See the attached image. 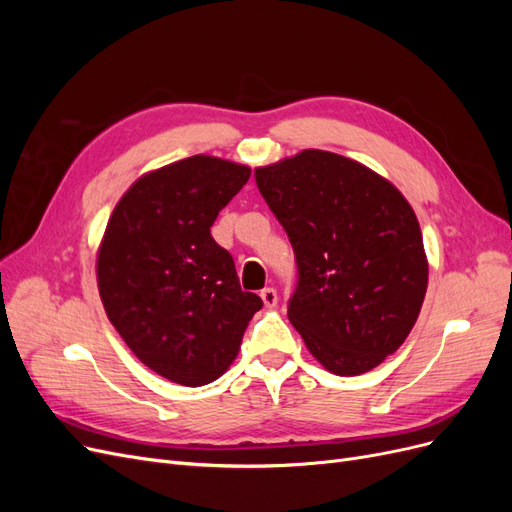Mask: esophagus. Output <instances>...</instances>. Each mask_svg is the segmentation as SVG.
Here are the masks:
<instances>
[{"label":"esophagus","mask_w":512,"mask_h":512,"mask_svg":"<svg viewBox=\"0 0 512 512\" xmlns=\"http://www.w3.org/2000/svg\"><path fill=\"white\" fill-rule=\"evenodd\" d=\"M260 299L265 301V307H275L277 305V290L275 288H262Z\"/></svg>","instance_id":"34e87169"}]
</instances>
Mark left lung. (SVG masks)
<instances>
[{
  "label": "left lung",
  "instance_id": "left-lung-1",
  "mask_svg": "<svg viewBox=\"0 0 512 512\" xmlns=\"http://www.w3.org/2000/svg\"><path fill=\"white\" fill-rule=\"evenodd\" d=\"M254 177L294 250L292 327L333 374L374 369L404 344L427 290L408 200L374 170L320 149L256 168Z\"/></svg>",
  "mask_w": 512,
  "mask_h": 512
}]
</instances>
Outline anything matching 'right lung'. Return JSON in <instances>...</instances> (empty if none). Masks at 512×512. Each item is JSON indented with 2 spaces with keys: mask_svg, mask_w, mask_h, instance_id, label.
<instances>
[{
  "mask_svg": "<svg viewBox=\"0 0 512 512\" xmlns=\"http://www.w3.org/2000/svg\"><path fill=\"white\" fill-rule=\"evenodd\" d=\"M250 175L220 158H185L138 179L108 220L98 254L106 316L138 361L170 382L218 380L262 307L211 237Z\"/></svg>",
  "mask_w": 512,
  "mask_h": 512,
  "instance_id": "right-lung-1",
  "label": "right lung"
}]
</instances>
